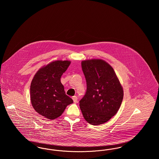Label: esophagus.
<instances>
[{"mask_svg": "<svg viewBox=\"0 0 159 159\" xmlns=\"http://www.w3.org/2000/svg\"><path fill=\"white\" fill-rule=\"evenodd\" d=\"M72 99H73L74 102H77V97L76 96H73V97H72Z\"/></svg>", "mask_w": 159, "mask_h": 159, "instance_id": "esophagus-1", "label": "esophagus"}]
</instances>
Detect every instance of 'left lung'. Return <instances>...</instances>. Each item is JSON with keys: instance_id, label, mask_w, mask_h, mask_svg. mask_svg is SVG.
<instances>
[{"instance_id": "left-lung-1", "label": "left lung", "mask_w": 159, "mask_h": 159, "mask_svg": "<svg viewBox=\"0 0 159 159\" xmlns=\"http://www.w3.org/2000/svg\"><path fill=\"white\" fill-rule=\"evenodd\" d=\"M87 89L80 102L86 121L99 125L117 113L123 98V89L113 67L101 59L82 61Z\"/></svg>"}]
</instances>
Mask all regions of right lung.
<instances>
[{
	"mask_svg": "<svg viewBox=\"0 0 159 159\" xmlns=\"http://www.w3.org/2000/svg\"><path fill=\"white\" fill-rule=\"evenodd\" d=\"M71 61L56 60L40 68L30 85L31 105L38 113L53 120L60 117L66 107L73 102L66 94L61 77Z\"/></svg>",
	"mask_w": 159,
	"mask_h": 159,
	"instance_id": "add662e5",
	"label": "right lung"
}]
</instances>
